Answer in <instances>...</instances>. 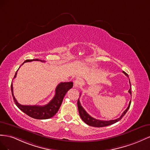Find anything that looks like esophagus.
I'll return each mask as SVG.
<instances>
[{
  "label": "esophagus",
  "instance_id": "34e87169",
  "mask_svg": "<svg viewBox=\"0 0 150 150\" xmlns=\"http://www.w3.org/2000/svg\"><path fill=\"white\" fill-rule=\"evenodd\" d=\"M81 83H82V81H81L80 79H76L75 81V83H74V86L76 88H78L80 86Z\"/></svg>",
  "mask_w": 150,
  "mask_h": 150
}]
</instances>
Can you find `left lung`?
<instances>
[{
	"mask_svg": "<svg viewBox=\"0 0 150 150\" xmlns=\"http://www.w3.org/2000/svg\"><path fill=\"white\" fill-rule=\"evenodd\" d=\"M123 74H125L127 77H128V75L126 74L125 71H122ZM129 83H130V88L129 90V93L131 95V83H130V80H129ZM77 105H78V109H79V112L80 114V116L81 117V119H82V121L83 122H85L87 125L91 126H93V127H105V126H108L109 125H112V124H114L115 122H118L119 121H120L121 119L122 118V117L126 114V113L127 112V111L128 110V109H129V107L131 105V100L129 102V105H128L127 108L124 111L123 113L122 114V115H121L120 117H119L118 119H114V120H110V121H102V120H99V119H96L95 118L92 117V116H91L85 110V109L82 108V106L81 105L80 102L79 101V99H78V102H77Z\"/></svg>",
	"mask_w": 150,
	"mask_h": 150,
	"instance_id": "1",
	"label": "left lung"
}]
</instances>
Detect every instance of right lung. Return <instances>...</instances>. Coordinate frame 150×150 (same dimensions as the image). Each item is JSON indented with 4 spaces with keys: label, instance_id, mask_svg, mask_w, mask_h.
<instances>
[{
    "label": "right lung",
    "instance_id": "obj_1",
    "mask_svg": "<svg viewBox=\"0 0 150 150\" xmlns=\"http://www.w3.org/2000/svg\"><path fill=\"white\" fill-rule=\"evenodd\" d=\"M33 61H40L41 62H45L44 60H41L39 59H26L21 65L25 62H30ZM17 71L14 75V77H16ZM73 87V82H61L59 83L55 90V95L53 99L51 100L48 104L45 105H21L15 99L13 93V86L11 84V92L12 95L13 97V99L16 105L18 108L27 114L31 117L37 119H46L52 117L58 112V109L61 106L63 102V99L65 97L67 92L69 91Z\"/></svg>",
    "mask_w": 150,
    "mask_h": 150
}]
</instances>
